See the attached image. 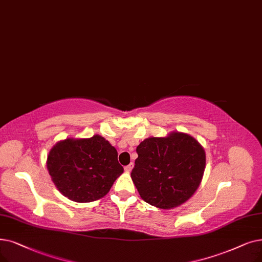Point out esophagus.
<instances>
[{
  "label": "esophagus",
  "instance_id": "esophagus-1",
  "mask_svg": "<svg viewBox=\"0 0 262 262\" xmlns=\"http://www.w3.org/2000/svg\"><path fill=\"white\" fill-rule=\"evenodd\" d=\"M133 168H134V164H133V163H130L129 165H127V166H125V167H124V170H125V171H126V172H130L132 170H133Z\"/></svg>",
  "mask_w": 262,
  "mask_h": 262
}]
</instances>
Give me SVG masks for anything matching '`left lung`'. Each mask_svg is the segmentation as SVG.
I'll list each match as a JSON object with an SVG mask.
<instances>
[{
    "mask_svg": "<svg viewBox=\"0 0 262 262\" xmlns=\"http://www.w3.org/2000/svg\"><path fill=\"white\" fill-rule=\"evenodd\" d=\"M136 151L138 158L130 177L145 202L169 210L195 194L206 168V152L194 137L173 132L146 138Z\"/></svg>",
    "mask_w": 262,
    "mask_h": 262,
    "instance_id": "left-lung-1",
    "label": "left lung"
}]
</instances>
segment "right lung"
I'll list each match as a JSON object with an SVG mask.
<instances>
[{
	"label": "right lung",
	"mask_w": 262,
	"mask_h": 262,
	"mask_svg": "<svg viewBox=\"0 0 262 262\" xmlns=\"http://www.w3.org/2000/svg\"><path fill=\"white\" fill-rule=\"evenodd\" d=\"M47 169L61 194L82 203L105 197L124 171L116 147L99 135L59 141L48 154Z\"/></svg>",
	"instance_id": "obj_1"
}]
</instances>
